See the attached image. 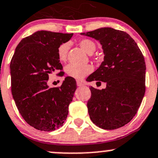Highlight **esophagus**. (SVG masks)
I'll list each match as a JSON object with an SVG mask.
<instances>
[{
    "instance_id": "esophagus-1",
    "label": "esophagus",
    "mask_w": 158,
    "mask_h": 158,
    "mask_svg": "<svg viewBox=\"0 0 158 158\" xmlns=\"http://www.w3.org/2000/svg\"><path fill=\"white\" fill-rule=\"evenodd\" d=\"M76 85H77V86L79 87L83 86V83H82V82H80V81H77V82H76Z\"/></svg>"
}]
</instances>
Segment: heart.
I'll return each instance as SVG.
<instances>
[{
    "mask_svg": "<svg viewBox=\"0 0 158 158\" xmlns=\"http://www.w3.org/2000/svg\"><path fill=\"white\" fill-rule=\"evenodd\" d=\"M79 46L87 53L91 54L95 51V44L93 41L89 39H83L79 41ZM69 49V44L67 43L61 44L57 49V56L60 62H65L67 56V52ZM93 67L91 65L85 66H76L74 64H69L66 67V72L69 76L76 79H82L84 77L91 73Z\"/></svg>",
    "mask_w": 158,
    "mask_h": 158,
    "instance_id": "b5f03b06",
    "label": "heart"
}]
</instances>
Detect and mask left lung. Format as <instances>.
I'll return each mask as SVG.
<instances>
[{"label": "left lung", "mask_w": 158, "mask_h": 158, "mask_svg": "<svg viewBox=\"0 0 158 158\" xmlns=\"http://www.w3.org/2000/svg\"><path fill=\"white\" fill-rule=\"evenodd\" d=\"M81 34L99 41L105 55L99 68L88 77L89 82L106 83L102 90L90 87L89 117L102 129L121 128L133 118L144 98V56L130 35L122 30L103 27Z\"/></svg>", "instance_id": "obj_1"}]
</instances>
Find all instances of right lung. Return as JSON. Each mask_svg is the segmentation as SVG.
<instances>
[{
    "instance_id": "right-lung-1",
    "label": "right lung",
    "mask_w": 158,
    "mask_h": 158,
    "mask_svg": "<svg viewBox=\"0 0 158 158\" xmlns=\"http://www.w3.org/2000/svg\"><path fill=\"white\" fill-rule=\"evenodd\" d=\"M73 35L37 31L19 43L11 59L13 98L23 118L37 130H56L63 126L67 117L76 80L67 76L61 86L55 88H49L47 82L49 74L63 69L57 49Z\"/></svg>"
}]
</instances>
